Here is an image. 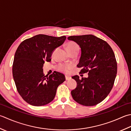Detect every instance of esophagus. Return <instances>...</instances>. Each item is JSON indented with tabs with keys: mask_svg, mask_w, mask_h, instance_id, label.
<instances>
[{
	"mask_svg": "<svg viewBox=\"0 0 131 131\" xmlns=\"http://www.w3.org/2000/svg\"><path fill=\"white\" fill-rule=\"evenodd\" d=\"M65 78H66V81H69V80H70V79H71V77H69V76L65 75Z\"/></svg>",
	"mask_w": 131,
	"mask_h": 131,
	"instance_id": "esophagus-1",
	"label": "esophagus"
}]
</instances>
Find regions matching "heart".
Wrapping results in <instances>:
<instances>
[{"instance_id":"1","label":"heart","mask_w":131,"mask_h":131,"mask_svg":"<svg viewBox=\"0 0 131 131\" xmlns=\"http://www.w3.org/2000/svg\"><path fill=\"white\" fill-rule=\"evenodd\" d=\"M67 49L69 53H74V52H78L79 50V48L78 44L74 42H69L67 44ZM72 64H66V65H62L60 64L58 66V69L60 71H64V72L67 73L68 71L72 68Z\"/></svg>"}]
</instances>
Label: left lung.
Masks as SVG:
<instances>
[{
  "instance_id": "left-lung-1",
  "label": "left lung",
  "mask_w": 131,
  "mask_h": 131,
  "mask_svg": "<svg viewBox=\"0 0 131 131\" xmlns=\"http://www.w3.org/2000/svg\"><path fill=\"white\" fill-rule=\"evenodd\" d=\"M69 40L75 42L81 49L78 68L80 73H88V78H72L77 88L71 91L74 101L85 106H93L106 98L114 86L117 74L115 54L105 41L92 35L72 36Z\"/></svg>"
}]
</instances>
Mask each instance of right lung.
I'll return each instance as SVG.
<instances>
[{
    "instance_id": "obj_1",
    "label": "right lung",
    "mask_w": 131,
    "mask_h": 131,
    "mask_svg": "<svg viewBox=\"0 0 131 131\" xmlns=\"http://www.w3.org/2000/svg\"><path fill=\"white\" fill-rule=\"evenodd\" d=\"M66 38L65 36L38 35L23 41L18 47L12 65L13 77L18 93L28 104L41 106L49 103L54 98L58 86L65 81V75L57 71L45 75L42 68Z\"/></svg>"
}]
</instances>
